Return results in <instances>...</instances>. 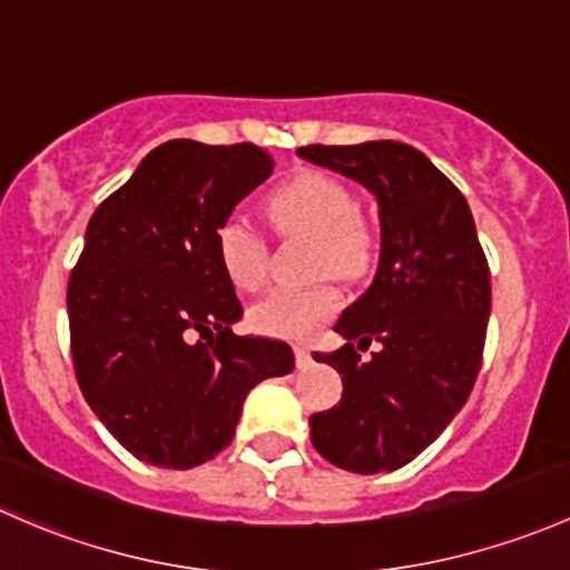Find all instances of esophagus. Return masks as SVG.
I'll return each mask as SVG.
<instances>
[{
  "instance_id": "1",
  "label": "esophagus",
  "mask_w": 570,
  "mask_h": 570,
  "mask_svg": "<svg viewBox=\"0 0 570 570\" xmlns=\"http://www.w3.org/2000/svg\"><path fill=\"white\" fill-rule=\"evenodd\" d=\"M293 354H296V367H298V371H307V367L313 365V354H309V351L304 348V345H296V348H293Z\"/></svg>"
}]
</instances>
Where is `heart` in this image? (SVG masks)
Masks as SVG:
<instances>
[{
	"mask_svg": "<svg viewBox=\"0 0 570 570\" xmlns=\"http://www.w3.org/2000/svg\"><path fill=\"white\" fill-rule=\"evenodd\" d=\"M268 214L285 230L315 238V274L354 277L367 261L371 238L356 219L354 195L343 180L318 169L293 175L268 197ZM216 255L225 277L238 291H261L268 277V249L261 233L230 216L216 236ZM340 309V293L332 285L307 291H274L249 309V324L261 334L283 340H307Z\"/></svg>",
	"mask_w": 570,
	"mask_h": 570,
	"instance_id": "heart-1",
	"label": "heart"
}]
</instances>
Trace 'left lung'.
<instances>
[{
    "instance_id": "obj_1",
    "label": "left lung",
    "mask_w": 570,
    "mask_h": 570,
    "mask_svg": "<svg viewBox=\"0 0 570 570\" xmlns=\"http://www.w3.org/2000/svg\"><path fill=\"white\" fill-rule=\"evenodd\" d=\"M298 156L365 186L381 225L373 283L334 324L348 343L313 354L343 375V397L309 416V439L334 466L392 472L436 442L472 392L491 315L489 263L466 199L412 145H307ZM371 342L380 351L362 363Z\"/></svg>"
}]
</instances>
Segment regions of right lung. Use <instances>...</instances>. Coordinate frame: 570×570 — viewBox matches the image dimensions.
<instances>
[{
    "label": "right lung",
    "mask_w": 570,
    "mask_h": 570,
    "mask_svg": "<svg viewBox=\"0 0 570 570\" xmlns=\"http://www.w3.org/2000/svg\"><path fill=\"white\" fill-rule=\"evenodd\" d=\"M272 169L249 142L169 139L87 225L68 283L73 371L139 461H210L233 442L252 386L293 371L283 340L233 334L244 309L216 255L219 227ZM195 333L206 343L191 344Z\"/></svg>",
    "instance_id": "1"
}]
</instances>
